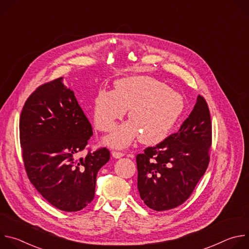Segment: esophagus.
I'll return each mask as SVG.
<instances>
[{
	"label": "esophagus",
	"instance_id": "obj_1",
	"mask_svg": "<svg viewBox=\"0 0 249 249\" xmlns=\"http://www.w3.org/2000/svg\"><path fill=\"white\" fill-rule=\"evenodd\" d=\"M112 157L114 159H120V158L124 157V154L121 152H112Z\"/></svg>",
	"mask_w": 249,
	"mask_h": 249
}]
</instances>
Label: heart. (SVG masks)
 <instances>
[{
    "instance_id": "obj_1",
    "label": "heart",
    "mask_w": 249,
    "mask_h": 249,
    "mask_svg": "<svg viewBox=\"0 0 249 249\" xmlns=\"http://www.w3.org/2000/svg\"><path fill=\"white\" fill-rule=\"evenodd\" d=\"M183 96L160 81L147 76L129 77L114 83V91L100 89L92 102L95 127L110 132L129 109V121L118 126L104 143L111 148L128 147L139 137L141 143L163 141L184 110Z\"/></svg>"
}]
</instances>
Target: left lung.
<instances>
[{"instance_id":"left-lung-1","label":"left lung","mask_w":249,"mask_h":249,"mask_svg":"<svg viewBox=\"0 0 249 249\" xmlns=\"http://www.w3.org/2000/svg\"><path fill=\"white\" fill-rule=\"evenodd\" d=\"M212 124L208 104L198 95L177 133L136 157L141 199L155 211L183 204L204 175L210 160Z\"/></svg>"}]
</instances>
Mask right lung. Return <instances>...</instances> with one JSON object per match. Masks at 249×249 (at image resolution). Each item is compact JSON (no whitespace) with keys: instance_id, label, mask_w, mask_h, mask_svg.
I'll list each match as a JSON object with an SVG mask.
<instances>
[{"instance_id":"add662e5","label":"right lung","mask_w":249,"mask_h":249,"mask_svg":"<svg viewBox=\"0 0 249 249\" xmlns=\"http://www.w3.org/2000/svg\"><path fill=\"white\" fill-rule=\"evenodd\" d=\"M91 136V125L63 78L37 88L23 105L19 139L27 176L61 211H80L94 198L97 172L110 153L100 148L78 159Z\"/></svg>"}]
</instances>
